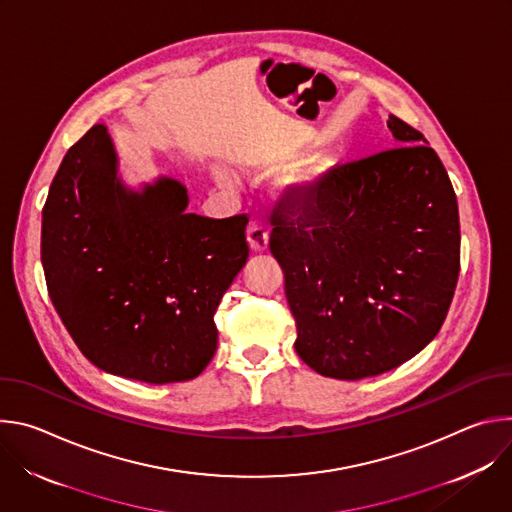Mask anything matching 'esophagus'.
Wrapping results in <instances>:
<instances>
[{"label": "esophagus", "mask_w": 512, "mask_h": 512, "mask_svg": "<svg viewBox=\"0 0 512 512\" xmlns=\"http://www.w3.org/2000/svg\"><path fill=\"white\" fill-rule=\"evenodd\" d=\"M247 241H249L253 251H265L267 245H269L267 225L263 221H257V218H253V221L249 223V229H247Z\"/></svg>", "instance_id": "34e87169"}]
</instances>
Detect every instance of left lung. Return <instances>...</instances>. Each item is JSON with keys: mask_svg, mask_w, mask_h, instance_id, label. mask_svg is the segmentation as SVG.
Listing matches in <instances>:
<instances>
[{"mask_svg": "<svg viewBox=\"0 0 512 512\" xmlns=\"http://www.w3.org/2000/svg\"><path fill=\"white\" fill-rule=\"evenodd\" d=\"M397 145L289 188L269 249L285 275L296 350L322 377H377L440 332L460 273V216L427 139L389 115Z\"/></svg>", "mask_w": 512, "mask_h": 512, "instance_id": "obj_1", "label": "left lung"}]
</instances>
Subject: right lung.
<instances>
[{"mask_svg":"<svg viewBox=\"0 0 512 512\" xmlns=\"http://www.w3.org/2000/svg\"><path fill=\"white\" fill-rule=\"evenodd\" d=\"M186 206L174 178L127 188L105 125L66 152L42 210V267L62 324L101 371L166 385L214 356V312L247 263L249 218Z\"/></svg>","mask_w":512,"mask_h":512,"instance_id":"obj_1","label":"right lung"}]
</instances>
